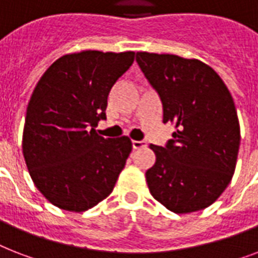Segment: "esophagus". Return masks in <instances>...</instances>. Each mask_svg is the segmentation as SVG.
<instances>
[{
    "label": "esophagus",
    "instance_id": "esophagus-1",
    "mask_svg": "<svg viewBox=\"0 0 258 258\" xmlns=\"http://www.w3.org/2000/svg\"><path fill=\"white\" fill-rule=\"evenodd\" d=\"M142 147H146V142H143V141H133V149L134 150L142 149Z\"/></svg>",
    "mask_w": 258,
    "mask_h": 258
}]
</instances>
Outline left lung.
Instances as JSON below:
<instances>
[{
  "instance_id": "1",
  "label": "left lung",
  "mask_w": 258,
  "mask_h": 258,
  "mask_svg": "<svg viewBox=\"0 0 258 258\" xmlns=\"http://www.w3.org/2000/svg\"><path fill=\"white\" fill-rule=\"evenodd\" d=\"M137 61L161 97L163 123L175 125L165 147L150 145L157 157L146 171L150 192L176 214L208 208L236 170L241 134L232 95L197 58L138 52Z\"/></svg>"
}]
</instances>
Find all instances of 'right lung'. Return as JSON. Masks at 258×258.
I'll return each mask as SVG.
<instances>
[{
  "instance_id": "1",
  "label": "right lung",
  "mask_w": 258,
  "mask_h": 258,
  "mask_svg": "<svg viewBox=\"0 0 258 258\" xmlns=\"http://www.w3.org/2000/svg\"><path fill=\"white\" fill-rule=\"evenodd\" d=\"M135 52L83 50L45 71L26 108L22 154L30 178L50 204L86 212L112 192L133 143L103 138L109 91L133 66Z\"/></svg>"
}]
</instances>
